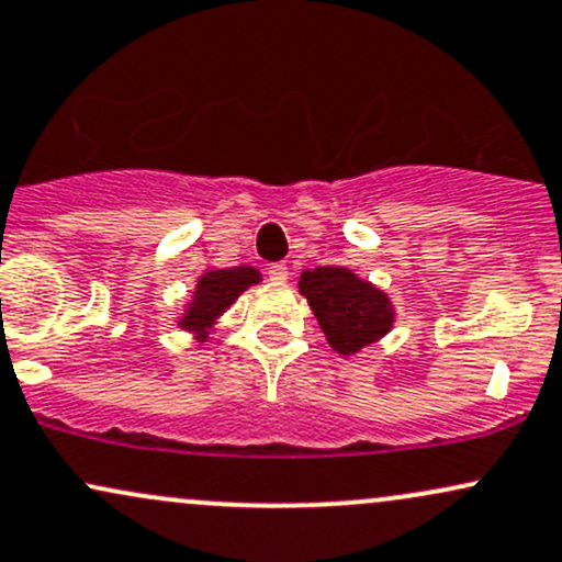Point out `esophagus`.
Wrapping results in <instances>:
<instances>
[{
    "mask_svg": "<svg viewBox=\"0 0 562 562\" xmlns=\"http://www.w3.org/2000/svg\"><path fill=\"white\" fill-rule=\"evenodd\" d=\"M267 274H269V280L277 282V285H282V282H288V277H290L285 263H272V267L267 269Z\"/></svg>",
    "mask_w": 562,
    "mask_h": 562,
    "instance_id": "obj_1",
    "label": "esophagus"
}]
</instances>
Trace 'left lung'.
Segmentation results:
<instances>
[{"mask_svg":"<svg viewBox=\"0 0 562 562\" xmlns=\"http://www.w3.org/2000/svg\"><path fill=\"white\" fill-rule=\"evenodd\" d=\"M329 348L353 356L392 329L395 308L387 293L346 267L306 269L299 280Z\"/></svg>","mask_w":562,"mask_h":562,"instance_id":"left-lung-1","label":"left lung"}]
</instances>
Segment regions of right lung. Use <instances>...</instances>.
<instances>
[{
    "label": "right lung",
    "mask_w": 562,
    "mask_h": 562,
    "mask_svg": "<svg viewBox=\"0 0 562 562\" xmlns=\"http://www.w3.org/2000/svg\"><path fill=\"white\" fill-rule=\"evenodd\" d=\"M261 282L259 269L254 267H229V269H209L199 277L193 290V299L188 303L186 314L180 316V327L195 335V340L204 342L212 327L225 314V308L238 301L243 290Z\"/></svg>",
    "instance_id": "1"
}]
</instances>
